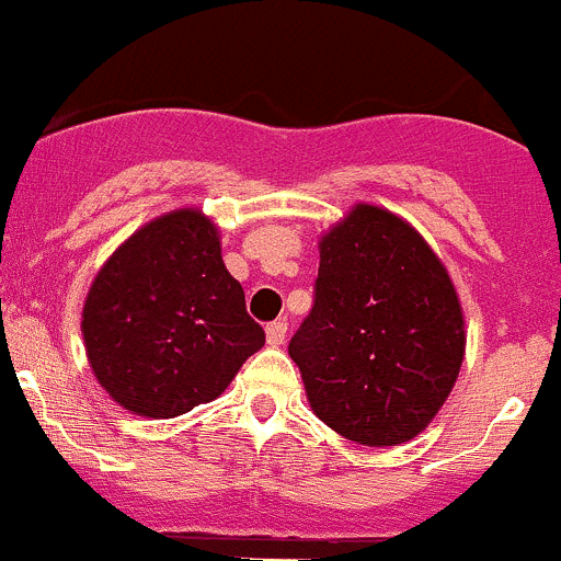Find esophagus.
<instances>
[{
	"instance_id": "esophagus-1",
	"label": "esophagus",
	"mask_w": 561,
	"mask_h": 561,
	"mask_svg": "<svg viewBox=\"0 0 561 561\" xmlns=\"http://www.w3.org/2000/svg\"><path fill=\"white\" fill-rule=\"evenodd\" d=\"M286 332H288L286 319L270 321V324H267V343H270V346H280V343L286 341Z\"/></svg>"
}]
</instances>
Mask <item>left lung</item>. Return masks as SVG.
Here are the masks:
<instances>
[{
  "label": "left lung",
  "mask_w": 561,
  "mask_h": 561,
  "mask_svg": "<svg viewBox=\"0 0 561 561\" xmlns=\"http://www.w3.org/2000/svg\"><path fill=\"white\" fill-rule=\"evenodd\" d=\"M313 308L288 341L316 417L346 439L417 436L463 363V313L445 264L392 213L357 204L319 242Z\"/></svg>",
  "instance_id": "obj_1"
}]
</instances>
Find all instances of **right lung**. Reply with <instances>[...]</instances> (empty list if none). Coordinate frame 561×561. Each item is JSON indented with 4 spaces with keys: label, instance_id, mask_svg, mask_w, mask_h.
Returning a JSON list of instances; mask_svg holds the SVG:
<instances>
[{
    "label": "right lung",
    "instance_id": "add662e5",
    "mask_svg": "<svg viewBox=\"0 0 561 561\" xmlns=\"http://www.w3.org/2000/svg\"><path fill=\"white\" fill-rule=\"evenodd\" d=\"M81 332L105 392L144 417L215 401L264 346L198 209L163 215L119 245L87 294Z\"/></svg>",
    "mask_w": 561,
    "mask_h": 561
}]
</instances>
